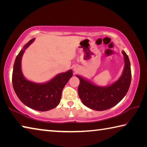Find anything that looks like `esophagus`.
Wrapping results in <instances>:
<instances>
[{"mask_svg": "<svg viewBox=\"0 0 147 147\" xmlns=\"http://www.w3.org/2000/svg\"><path fill=\"white\" fill-rule=\"evenodd\" d=\"M79 70H80V67H79L78 65H76L73 66V71L74 72H78Z\"/></svg>", "mask_w": 147, "mask_h": 147, "instance_id": "esophagus-1", "label": "esophagus"}]
</instances>
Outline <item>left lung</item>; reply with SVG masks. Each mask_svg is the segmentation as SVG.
Returning a JSON list of instances; mask_svg holds the SVG:
<instances>
[{
    "mask_svg": "<svg viewBox=\"0 0 147 147\" xmlns=\"http://www.w3.org/2000/svg\"><path fill=\"white\" fill-rule=\"evenodd\" d=\"M124 66L123 73L117 80L106 86H99L89 80L76 74L80 80L78 93L82 103L89 108L104 111L115 106L127 93L131 83L130 62L124 51Z\"/></svg>",
    "mask_w": 147,
    "mask_h": 147,
    "instance_id": "1",
    "label": "left lung"
}]
</instances>
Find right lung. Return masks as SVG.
Returning a JSON list of instances; mask_svg holds the SVG:
<instances>
[{"mask_svg":"<svg viewBox=\"0 0 147 147\" xmlns=\"http://www.w3.org/2000/svg\"><path fill=\"white\" fill-rule=\"evenodd\" d=\"M34 40L35 38L32 39L24 45L17 56L13 65L12 84L17 96L24 105L35 110L46 111L56 108L60 102L62 90L73 76V70L59 73L44 83H36L27 80L22 72V57Z\"/></svg>","mask_w":147,"mask_h":147,"instance_id":"obj_1","label":"right lung"}]
</instances>
